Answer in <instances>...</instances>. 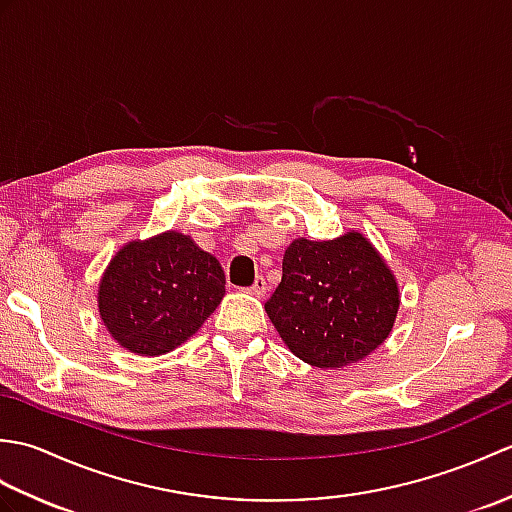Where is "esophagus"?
Masks as SVG:
<instances>
[{"label": "esophagus", "mask_w": 512, "mask_h": 512, "mask_svg": "<svg viewBox=\"0 0 512 512\" xmlns=\"http://www.w3.org/2000/svg\"><path fill=\"white\" fill-rule=\"evenodd\" d=\"M266 290H268V284H266V279H264L262 275H259V277L253 281V286L248 288L250 295H255V297H264Z\"/></svg>", "instance_id": "esophagus-1"}]
</instances>
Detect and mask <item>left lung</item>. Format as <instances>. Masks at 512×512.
Wrapping results in <instances>:
<instances>
[{
	"instance_id": "obj_1",
	"label": "left lung",
	"mask_w": 512,
	"mask_h": 512,
	"mask_svg": "<svg viewBox=\"0 0 512 512\" xmlns=\"http://www.w3.org/2000/svg\"><path fill=\"white\" fill-rule=\"evenodd\" d=\"M266 312L290 352L314 367L361 361L387 339L398 312L391 270L361 233L295 239Z\"/></svg>"
}]
</instances>
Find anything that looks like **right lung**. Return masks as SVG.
I'll return each instance as SVG.
<instances>
[{
    "mask_svg": "<svg viewBox=\"0 0 512 512\" xmlns=\"http://www.w3.org/2000/svg\"><path fill=\"white\" fill-rule=\"evenodd\" d=\"M220 262L182 233L132 242L107 266L101 319L129 352L167 354L200 330L224 297Z\"/></svg>",
    "mask_w": 512,
    "mask_h": 512,
    "instance_id": "add662e5",
    "label": "right lung"
}]
</instances>
